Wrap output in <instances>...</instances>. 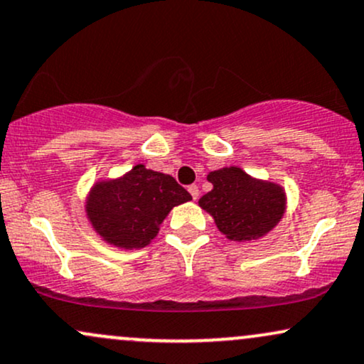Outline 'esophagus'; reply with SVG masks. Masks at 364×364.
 <instances>
[{"label":"esophagus","mask_w":364,"mask_h":364,"mask_svg":"<svg viewBox=\"0 0 364 364\" xmlns=\"http://www.w3.org/2000/svg\"><path fill=\"white\" fill-rule=\"evenodd\" d=\"M188 191H190V195L193 196V200L198 198V195H200V190H198V186H196V185H191V186H188Z\"/></svg>","instance_id":"34e87169"}]
</instances>
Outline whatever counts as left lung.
I'll return each mask as SVG.
<instances>
[{
	"label": "left lung",
	"instance_id": "1",
	"mask_svg": "<svg viewBox=\"0 0 364 364\" xmlns=\"http://www.w3.org/2000/svg\"><path fill=\"white\" fill-rule=\"evenodd\" d=\"M207 179L212 191L198 205L215 220L227 239L246 242L268 234L278 225L287 208V195L277 183L262 181L237 166L212 171Z\"/></svg>",
	"mask_w": 364,
	"mask_h": 364
}]
</instances>
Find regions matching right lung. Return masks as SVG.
<instances>
[{
    "instance_id": "right-lung-1",
    "label": "right lung",
    "mask_w": 364,
    "mask_h": 364,
    "mask_svg": "<svg viewBox=\"0 0 364 364\" xmlns=\"http://www.w3.org/2000/svg\"><path fill=\"white\" fill-rule=\"evenodd\" d=\"M191 195L169 174L134 166L122 178L95 183L86 215L105 242L122 249L146 247L176 205Z\"/></svg>"
}]
</instances>
